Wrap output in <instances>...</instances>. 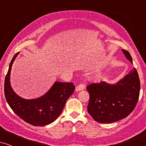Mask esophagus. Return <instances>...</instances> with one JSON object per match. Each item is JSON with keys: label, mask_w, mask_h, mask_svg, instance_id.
<instances>
[{"label": "esophagus", "mask_w": 146, "mask_h": 146, "mask_svg": "<svg viewBox=\"0 0 146 146\" xmlns=\"http://www.w3.org/2000/svg\"><path fill=\"white\" fill-rule=\"evenodd\" d=\"M84 88H85V85L84 84H79L78 86L76 87L75 90H76V91H80V90L84 89Z\"/></svg>", "instance_id": "obj_1"}]
</instances>
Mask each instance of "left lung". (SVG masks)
I'll use <instances>...</instances> for the list:
<instances>
[{
	"label": "left lung",
	"mask_w": 146,
	"mask_h": 146,
	"mask_svg": "<svg viewBox=\"0 0 146 146\" xmlns=\"http://www.w3.org/2000/svg\"><path fill=\"white\" fill-rule=\"evenodd\" d=\"M121 51L132 63L129 52ZM86 89L90 95L87 109L90 116L100 123H113L128 117L135 108L139 97L140 81L134 68L116 84L102 81L89 84Z\"/></svg>",
	"instance_id": "8db88e82"
}]
</instances>
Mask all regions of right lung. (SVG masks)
Here are the masks:
<instances>
[{"instance_id": "add662e5", "label": "right lung", "mask_w": 146, "mask_h": 146, "mask_svg": "<svg viewBox=\"0 0 146 146\" xmlns=\"http://www.w3.org/2000/svg\"><path fill=\"white\" fill-rule=\"evenodd\" d=\"M18 53H16L11 60L5 80L7 102L13 111L27 123L35 126L50 124L61 114L66 100L74 92V84L56 82L48 92L40 98L32 100L22 98L15 93L10 84L11 66Z\"/></svg>"}]
</instances>
